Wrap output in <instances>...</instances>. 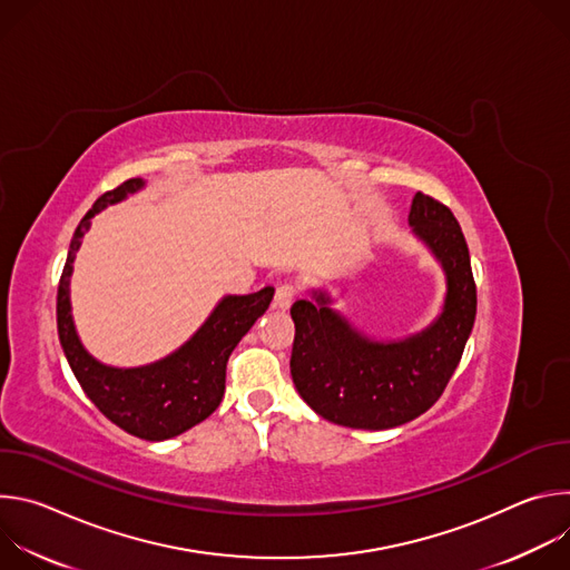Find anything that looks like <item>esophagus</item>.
Masks as SVG:
<instances>
[{
  "mask_svg": "<svg viewBox=\"0 0 570 570\" xmlns=\"http://www.w3.org/2000/svg\"><path fill=\"white\" fill-rule=\"evenodd\" d=\"M293 299H295V284L293 282H284V284H279L277 286V291H275V308H279V311H288L291 308V304H293Z\"/></svg>",
  "mask_w": 570,
  "mask_h": 570,
  "instance_id": "obj_1",
  "label": "esophagus"
}]
</instances>
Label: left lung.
Returning <instances> with one entry per match:
<instances>
[{
    "label": "left lung",
    "mask_w": 570,
    "mask_h": 570,
    "mask_svg": "<svg viewBox=\"0 0 570 570\" xmlns=\"http://www.w3.org/2000/svg\"><path fill=\"white\" fill-rule=\"evenodd\" d=\"M409 223L446 273L440 317L403 341H370L330 306V295L291 306V374L299 396L334 424L365 431L401 426L426 413L453 376L475 320V282L453 212L417 191Z\"/></svg>",
    "instance_id": "left-lung-1"
}]
</instances>
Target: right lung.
<instances>
[{"label": "right lung", "instance_id": "add662e5", "mask_svg": "<svg viewBox=\"0 0 570 570\" xmlns=\"http://www.w3.org/2000/svg\"><path fill=\"white\" fill-rule=\"evenodd\" d=\"M141 187V178L121 183L117 189L106 191L78 223L58 284L56 320L67 363L90 401L126 433L159 442L189 431L218 409L225 392L227 358L238 341L250 332L257 317L266 313L275 288L266 286L250 295L223 297L194 338L157 363L119 370L92 358L73 330L69 306L71 264L80 240L90 229V218Z\"/></svg>", "mask_w": 570, "mask_h": 570}]
</instances>
